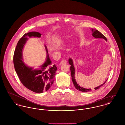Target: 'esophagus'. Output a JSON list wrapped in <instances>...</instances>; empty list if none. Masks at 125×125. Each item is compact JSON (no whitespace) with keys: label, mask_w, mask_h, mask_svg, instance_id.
<instances>
[{"label":"esophagus","mask_w":125,"mask_h":125,"mask_svg":"<svg viewBox=\"0 0 125 125\" xmlns=\"http://www.w3.org/2000/svg\"><path fill=\"white\" fill-rule=\"evenodd\" d=\"M67 62V61L66 60H62V61L61 62L60 64L61 65V64H65V63H66Z\"/></svg>","instance_id":"esophagus-1"}]
</instances>
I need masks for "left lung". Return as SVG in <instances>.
I'll list each match as a JSON object with an SVG mask.
<instances>
[{"label":"left lung","instance_id":"left-lung-1","mask_svg":"<svg viewBox=\"0 0 125 125\" xmlns=\"http://www.w3.org/2000/svg\"><path fill=\"white\" fill-rule=\"evenodd\" d=\"M92 29V35L94 37H95L96 38H103V39H105L106 41H107L106 37L103 34H102L100 32H99L98 30L93 29V28ZM69 64L71 65V66L70 67V70H71L72 81H73V82L74 84V86H75L76 89H77L79 91H81L82 92H90L92 91V90L91 89H85L82 87H81L77 83L76 81H75V76H74L75 75V69H74V67L73 64V62L72 59H71V58L69 59ZM107 80H106L104 83L100 85L99 86L95 88L94 90H98V89H99L100 87L103 86L105 83L107 82Z\"/></svg>","mask_w":125,"mask_h":125}]
</instances>
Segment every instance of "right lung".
I'll return each mask as SVG.
<instances>
[{"label": "right lung", "mask_w": 125, "mask_h": 125, "mask_svg": "<svg viewBox=\"0 0 125 125\" xmlns=\"http://www.w3.org/2000/svg\"><path fill=\"white\" fill-rule=\"evenodd\" d=\"M41 35L36 32L25 33L17 42L13 57L15 69L21 82L28 89L38 93L50 89L53 83L57 67L55 64L51 65L52 62L45 46L47 53L46 62L41 66V69L32 70V68L26 66L23 62L22 49L28 37H40Z\"/></svg>", "instance_id": "right-lung-1"}]
</instances>
